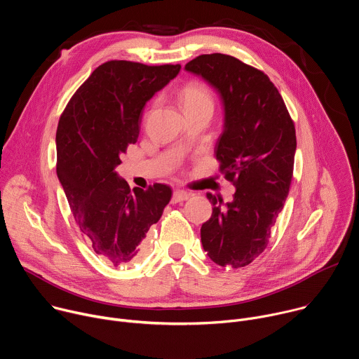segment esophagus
Masks as SVG:
<instances>
[{
	"label": "esophagus",
	"mask_w": 359,
	"mask_h": 359,
	"mask_svg": "<svg viewBox=\"0 0 359 359\" xmlns=\"http://www.w3.org/2000/svg\"><path fill=\"white\" fill-rule=\"evenodd\" d=\"M190 197V193L186 191V190H175L173 191V196H172V201L173 203H179V201H183V200H187Z\"/></svg>",
	"instance_id": "obj_1"
}]
</instances>
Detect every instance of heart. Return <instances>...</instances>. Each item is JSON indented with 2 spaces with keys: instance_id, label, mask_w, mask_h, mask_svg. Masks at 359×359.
<instances>
[{
  "instance_id": "b5f03b06",
  "label": "heart",
  "mask_w": 359,
  "mask_h": 359,
  "mask_svg": "<svg viewBox=\"0 0 359 359\" xmlns=\"http://www.w3.org/2000/svg\"><path fill=\"white\" fill-rule=\"evenodd\" d=\"M182 104L186 112V111L201 108V107H213V100L206 86L193 82L183 89Z\"/></svg>"
}]
</instances>
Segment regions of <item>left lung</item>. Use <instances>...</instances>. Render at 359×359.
Returning <instances> with one entry per match:
<instances>
[{
    "label": "left lung",
    "instance_id": "left-lung-1",
    "mask_svg": "<svg viewBox=\"0 0 359 359\" xmlns=\"http://www.w3.org/2000/svg\"><path fill=\"white\" fill-rule=\"evenodd\" d=\"M184 69L220 97L223 130L216 158L236 187L227 203L208 193L213 213L200 229L201 244L216 264L240 269L264 251L284 208L297 147L294 123L269 76L234 57L200 55Z\"/></svg>",
    "mask_w": 359,
    "mask_h": 359
}]
</instances>
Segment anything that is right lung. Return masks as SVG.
Listing matches in <instances>:
<instances>
[{
    "instance_id": "obj_1",
    "label": "right lung",
    "mask_w": 359,
    "mask_h": 359,
    "mask_svg": "<svg viewBox=\"0 0 359 359\" xmlns=\"http://www.w3.org/2000/svg\"><path fill=\"white\" fill-rule=\"evenodd\" d=\"M179 71L180 65L102 64L75 92L58 123L57 175L69 208L92 250L115 267L142 257L146 233L172 197L170 187L161 183L130 191L116 168L137 140L146 104Z\"/></svg>"
}]
</instances>
